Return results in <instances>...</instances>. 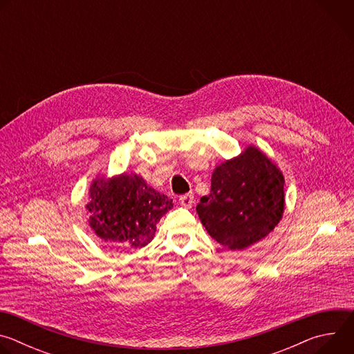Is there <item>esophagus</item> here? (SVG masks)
I'll return each mask as SVG.
<instances>
[{
	"mask_svg": "<svg viewBox=\"0 0 354 354\" xmlns=\"http://www.w3.org/2000/svg\"><path fill=\"white\" fill-rule=\"evenodd\" d=\"M179 203L180 206L186 207V209H190L194 203V198H193V193H186V194H182L179 197Z\"/></svg>",
	"mask_w": 354,
	"mask_h": 354,
	"instance_id": "esophagus-1",
	"label": "esophagus"
}]
</instances>
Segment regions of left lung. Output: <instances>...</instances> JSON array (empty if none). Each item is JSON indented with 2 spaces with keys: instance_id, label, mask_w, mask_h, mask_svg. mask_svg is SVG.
Masks as SVG:
<instances>
[{
  "instance_id": "1",
  "label": "left lung",
  "mask_w": 354,
  "mask_h": 354,
  "mask_svg": "<svg viewBox=\"0 0 354 354\" xmlns=\"http://www.w3.org/2000/svg\"><path fill=\"white\" fill-rule=\"evenodd\" d=\"M213 239L242 250L270 234L284 212L281 171L257 147L218 165L209 196L196 207Z\"/></svg>"
}]
</instances>
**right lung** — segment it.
Returning <instances> with one entry per match:
<instances>
[{
    "label": "right lung",
    "mask_w": 354,
    "mask_h": 354,
    "mask_svg": "<svg viewBox=\"0 0 354 354\" xmlns=\"http://www.w3.org/2000/svg\"><path fill=\"white\" fill-rule=\"evenodd\" d=\"M89 197L91 228L104 242L118 248L145 246L153 241L157 223L174 207L171 198L136 174H122L109 180L96 178Z\"/></svg>",
    "instance_id": "obj_1"
}]
</instances>
